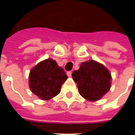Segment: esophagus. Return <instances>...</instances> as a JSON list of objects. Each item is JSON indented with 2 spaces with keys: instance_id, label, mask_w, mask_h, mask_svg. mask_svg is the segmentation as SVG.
<instances>
[{
  "instance_id": "esophagus-1",
  "label": "esophagus",
  "mask_w": 135,
  "mask_h": 135,
  "mask_svg": "<svg viewBox=\"0 0 135 135\" xmlns=\"http://www.w3.org/2000/svg\"><path fill=\"white\" fill-rule=\"evenodd\" d=\"M71 74H72L71 71H68L67 73H66V74H67V76H69V77H71Z\"/></svg>"
}]
</instances>
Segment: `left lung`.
Wrapping results in <instances>:
<instances>
[{"label":"left lung","instance_id":"1","mask_svg":"<svg viewBox=\"0 0 135 135\" xmlns=\"http://www.w3.org/2000/svg\"><path fill=\"white\" fill-rule=\"evenodd\" d=\"M72 78L79 94L90 102L99 100L111 88L110 71L102 64L92 59L81 63L80 69L73 72Z\"/></svg>","mask_w":135,"mask_h":135}]
</instances>
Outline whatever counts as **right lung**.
Wrapping results in <instances>:
<instances>
[{
    "label": "right lung",
    "instance_id": "add662e5",
    "mask_svg": "<svg viewBox=\"0 0 135 135\" xmlns=\"http://www.w3.org/2000/svg\"><path fill=\"white\" fill-rule=\"evenodd\" d=\"M67 76L57 61L47 59L40 61L30 71L28 85L31 91L42 100H50L57 96Z\"/></svg>",
    "mask_w": 135,
    "mask_h": 135
}]
</instances>
